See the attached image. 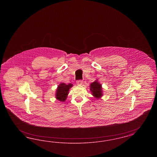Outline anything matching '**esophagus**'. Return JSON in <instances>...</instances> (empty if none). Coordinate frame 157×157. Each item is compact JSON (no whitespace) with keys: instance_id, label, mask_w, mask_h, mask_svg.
<instances>
[{"instance_id":"1","label":"esophagus","mask_w":157,"mask_h":157,"mask_svg":"<svg viewBox=\"0 0 157 157\" xmlns=\"http://www.w3.org/2000/svg\"><path fill=\"white\" fill-rule=\"evenodd\" d=\"M82 83H83V81H82V80H79V81H76V84L78 85H82Z\"/></svg>"}]
</instances>
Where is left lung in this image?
Masks as SVG:
<instances>
[{
    "label": "left lung",
    "mask_w": 157,
    "mask_h": 157,
    "mask_svg": "<svg viewBox=\"0 0 157 157\" xmlns=\"http://www.w3.org/2000/svg\"><path fill=\"white\" fill-rule=\"evenodd\" d=\"M90 90L92 95L97 99L100 98L103 95L102 85L98 82L97 80H96L95 82H92L90 85Z\"/></svg>",
    "instance_id": "8db88e82"
}]
</instances>
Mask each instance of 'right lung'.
<instances>
[{"mask_svg": "<svg viewBox=\"0 0 157 157\" xmlns=\"http://www.w3.org/2000/svg\"><path fill=\"white\" fill-rule=\"evenodd\" d=\"M72 86L73 85L72 83H69L67 85L64 83H60L56 91V98L60 102H64L67 98L69 89L72 87Z\"/></svg>", "mask_w": 157, "mask_h": 157, "instance_id": "obj_1", "label": "right lung"}]
</instances>
